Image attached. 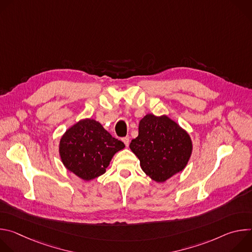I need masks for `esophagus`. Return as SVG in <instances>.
Masks as SVG:
<instances>
[{
    "instance_id": "obj_1",
    "label": "esophagus",
    "mask_w": 252,
    "mask_h": 252,
    "mask_svg": "<svg viewBox=\"0 0 252 252\" xmlns=\"http://www.w3.org/2000/svg\"><path fill=\"white\" fill-rule=\"evenodd\" d=\"M123 141L125 142V145L127 147V146H128V143H129V137H128V136H125V137H123Z\"/></svg>"
}]
</instances>
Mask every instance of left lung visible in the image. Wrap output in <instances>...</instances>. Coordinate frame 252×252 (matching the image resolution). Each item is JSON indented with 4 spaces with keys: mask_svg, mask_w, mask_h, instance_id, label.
<instances>
[{
    "mask_svg": "<svg viewBox=\"0 0 252 252\" xmlns=\"http://www.w3.org/2000/svg\"><path fill=\"white\" fill-rule=\"evenodd\" d=\"M129 148L141 169L154 181L163 183L186 167L192 143L188 132L168 117L149 114L139 122L138 135Z\"/></svg>",
    "mask_w": 252,
    "mask_h": 252,
    "instance_id": "1",
    "label": "left lung"
}]
</instances>
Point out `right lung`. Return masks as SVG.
I'll return each mask as SVG.
<instances>
[{"label": "right lung", "instance_id": "add662e5", "mask_svg": "<svg viewBox=\"0 0 252 252\" xmlns=\"http://www.w3.org/2000/svg\"><path fill=\"white\" fill-rule=\"evenodd\" d=\"M125 143L111 135L94 120L87 119L68 128L60 141L63 165L84 181L105 172L114 155Z\"/></svg>", "mask_w": 252, "mask_h": 252}]
</instances>
